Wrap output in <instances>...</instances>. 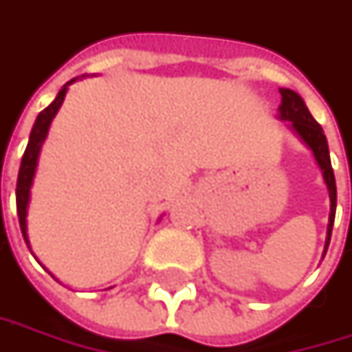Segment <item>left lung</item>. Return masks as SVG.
<instances>
[{
	"label": "left lung",
	"mask_w": 352,
	"mask_h": 352,
	"mask_svg": "<svg viewBox=\"0 0 352 352\" xmlns=\"http://www.w3.org/2000/svg\"><path fill=\"white\" fill-rule=\"evenodd\" d=\"M280 96H282V102L278 107V118L290 122L288 126L292 129V133L310 148V153H312V157H314V161H316V165H318V169L322 173L324 185L329 189L331 213H329L327 241H324V254H327L329 243H331V234H333L336 211V183L335 173H333V165H331V155H329V143H327L322 126L312 118V114L306 109L302 96L298 92H294L290 88H280Z\"/></svg>",
	"instance_id": "1"
}]
</instances>
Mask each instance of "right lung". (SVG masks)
Listing matches in <instances>:
<instances>
[{
	"label": "right lung",
	"instance_id": "1",
	"mask_svg": "<svg viewBox=\"0 0 352 352\" xmlns=\"http://www.w3.org/2000/svg\"><path fill=\"white\" fill-rule=\"evenodd\" d=\"M82 78H84V76H82ZM76 80H78V78H72L70 82H66V84L62 86V90L58 92V96L54 98V102L38 114V118H36V122H34V126H32V133H30V141H28V146H25V153H23V157H21V165H19V173H17L16 206L17 217H19V228H21L23 240H25L30 250H32V245H30V238H28V206H30V195H32V185H34L36 169H38L40 151H42V144H44L46 137H48L50 124H52L54 116L58 114L62 102H64V98H66L68 86ZM32 254H34V252H32Z\"/></svg>",
	"mask_w": 352,
	"mask_h": 352
}]
</instances>
